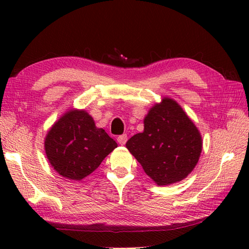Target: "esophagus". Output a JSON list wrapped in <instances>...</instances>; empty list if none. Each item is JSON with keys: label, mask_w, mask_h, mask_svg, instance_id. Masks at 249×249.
<instances>
[{"label": "esophagus", "mask_w": 249, "mask_h": 249, "mask_svg": "<svg viewBox=\"0 0 249 249\" xmlns=\"http://www.w3.org/2000/svg\"><path fill=\"white\" fill-rule=\"evenodd\" d=\"M126 142H127V135L123 134L121 135V136L117 137V142H119L120 145H125Z\"/></svg>", "instance_id": "34e87169"}]
</instances>
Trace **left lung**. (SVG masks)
<instances>
[{
	"label": "left lung",
	"instance_id": "1",
	"mask_svg": "<svg viewBox=\"0 0 249 249\" xmlns=\"http://www.w3.org/2000/svg\"><path fill=\"white\" fill-rule=\"evenodd\" d=\"M126 148L156 184L169 185L195 169L202 151V136L183 108L165 96L149 108L144 132L129 138Z\"/></svg>",
	"mask_w": 249,
	"mask_h": 249
}]
</instances>
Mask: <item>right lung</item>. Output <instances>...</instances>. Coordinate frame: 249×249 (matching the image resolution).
Wrapping results in <instances>:
<instances>
[{
	"label": "right lung",
	"instance_id": "add662e5",
	"mask_svg": "<svg viewBox=\"0 0 249 249\" xmlns=\"http://www.w3.org/2000/svg\"><path fill=\"white\" fill-rule=\"evenodd\" d=\"M45 151L50 165L66 179L81 181L114 150L116 142L99 128L84 109L71 108L49 128Z\"/></svg>",
	"mask_w": 249,
	"mask_h": 249
}]
</instances>
